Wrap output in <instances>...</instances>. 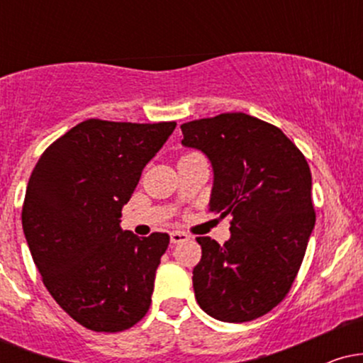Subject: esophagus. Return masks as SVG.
I'll use <instances>...</instances> for the list:
<instances>
[{
  "label": "esophagus",
  "instance_id": "obj_1",
  "mask_svg": "<svg viewBox=\"0 0 363 363\" xmlns=\"http://www.w3.org/2000/svg\"><path fill=\"white\" fill-rule=\"evenodd\" d=\"M189 239V235L184 234V232H170V242L172 244H179V242H186V240Z\"/></svg>",
  "mask_w": 363,
  "mask_h": 363
}]
</instances>
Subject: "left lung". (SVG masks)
Returning <instances> with one entry per match:
<instances>
[{"instance_id":"left-lung-1","label":"left lung","mask_w":363,"mask_h":363,"mask_svg":"<svg viewBox=\"0 0 363 363\" xmlns=\"http://www.w3.org/2000/svg\"><path fill=\"white\" fill-rule=\"evenodd\" d=\"M181 129L182 147L205 153L213 169L210 211L232 216L223 245L196 237V301L223 323L261 318L289 294L314 230L309 164L281 129L244 112Z\"/></svg>"}]
</instances>
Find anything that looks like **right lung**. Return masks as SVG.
Instances as JSON below:
<instances>
[{
	"mask_svg": "<svg viewBox=\"0 0 363 363\" xmlns=\"http://www.w3.org/2000/svg\"><path fill=\"white\" fill-rule=\"evenodd\" d=\"M176 123L89 119L40 155L28 179L22 225L52 298L82 326L118 333L147 314L170 237L121 228L141 170Z\"/></svg>",
	"mask_w": 363,
	"mask_h": 363,
	"instance_id": "1",
	"label": "right lung"
}]
</instances>
